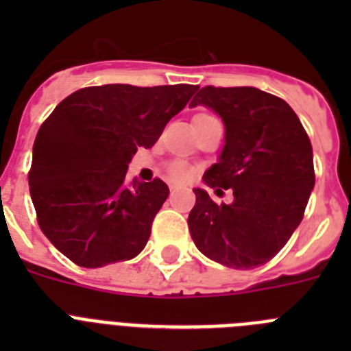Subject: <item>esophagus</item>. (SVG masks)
Masks as SVG:
<instances>
[{"mask_svg": "<svg viewBox=\"0 0 351 351\" xmlns=\"http://www.w3.org/2000/svg\"><path fill=\"white\" fill-rule=\"evenodd\" d=\"M169 188H170V191H176V190H179V188H181V186L176 184V182H170Z\"/></svg>", "mask_w": 351, "mask_h": 351, "instance_id": "34e87169", "label": "esophagus"}]
</instances>
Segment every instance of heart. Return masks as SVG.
<instances>
[{"label": "heart", "mask_w": 351, "mask_h": 351, "mask_svg": "<svg viewBox=\"0 0 351 351\" xmlns=\"http://www.w3.org/2000/svg\"><path fill=\"white\" fill-rule=\"evenodd\" d=\"M169 173L173 181H188L193 176V169L186 161L176 160L169 165Z\"/></svg>", "instance_id": "heart-1"}]
</instances>
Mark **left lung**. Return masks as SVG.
I'll list each match as a JSON object with an SVG mask.
<instances>
[{
	"label": "left lung",
	"instance_id": "8db88e82",
	"mask_svg": "<svg viewBox=\"0 0 351 351\" xmlns=\"http://www.w3.org/2000/svg\"><path fill=\"white\" fill-rule=\"evenodd\" d=\"M197 105L214 110L225 125V145L204 182L216 193L232 190L234 202L216 204L195 188L191 239L221 265L258 267L280 253L302 221L315 188L311 142L287 101L256 88L206 86L190 107Z\"/></svg>",
	"mask_w": 351,
	"mask_h": 351
}]
</instances>
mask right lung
Masks as SVG:
<instances>
[{
	"instance_id": "add662e5",
	"label": "right lung",
	"mask_w": 351,
	"mask_h": 351,
	"mask_svg": "<svg viewBox=\"0 0 351 351\" xmlns=\"http://www.w3.org/2000/svg\"><path fill=\"white\" fill-rule=\"evenodd\" d=\"M197 86L105 84L71 93L33 144L29 193L45 237L80 267L137 256L169 186L126 182L138 147H153Z\"/></svg>"
}]
</instances>
